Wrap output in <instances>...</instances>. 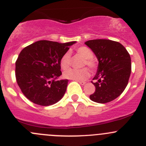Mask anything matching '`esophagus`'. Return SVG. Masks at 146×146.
Instances as JSON below:
<instances>
[{
  "label": "esophagus",
  "instance_id": "34e87169",
  "mask_svg": "<svg viewBox=\"0 0 146 146\" xmlns=\"http://www.w3.org/2000/svg\"><path fill=\"white\" fill-rule=\"evenodd\" d=\"M77 82H78L79 83H80V85H84L85 83H86V82H84V81H80V80H78Z\"/></svg>",
  "mask_w": 146,
  "mask_h": 146
}]
</instances>
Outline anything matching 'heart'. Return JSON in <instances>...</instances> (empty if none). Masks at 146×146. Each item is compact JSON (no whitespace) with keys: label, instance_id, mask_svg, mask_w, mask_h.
Here are the masks:
<instances>
[{"label":"heart","instance_id":"b5f03b06","mask_svg":"<svg viewBox=\"0 0 146 146\" xmlns=\"http://www.w3.org/2000/svg\"><path fill=\"white\" fill-rule=\"evenodd\" d=\"M76 52L78 55L85 58L82 63V66H88L91 69H94L96 67V63L93 59L94 54L92 50L86 46H80L76 49ZM71 64V57L70 53L69 51L66 52L62 56L60 61L61 67L64 70L68 68ZM89 70L86 68L82 69H68L64 73V77L65 78L75 80H86L90 77Z\"/></svg>","mask_w":146,"mask_h":146}]
</instances>
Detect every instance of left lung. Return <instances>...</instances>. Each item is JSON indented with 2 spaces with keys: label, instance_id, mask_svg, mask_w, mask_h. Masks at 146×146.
<instances>
[{
  "label": "left lung",
  "instance_id": "1",
  "mask_svg": "<svg viewBox=\"0 0 146 146\" xmlns=\"http://www.w3.org/2000/svg\"><path fill=\"white\" fill-rule=\"evenodd\" d=\"M98 60L92 82L95 91L90 99L98 103L114 100L127 86L131 71V56L120 43L110 39H93L85 42Z\"/></svg>",
  "mask_w": 146,
  "mask_h": 146
}]
</instances>
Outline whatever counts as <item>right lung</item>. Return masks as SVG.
<instances>
[{
  "label": "right lung",
  "mask_w": 146,
  "mask_h": 146,
  "mask_svg": "<svg viewBox=\"0 0 146 146\" xmlns=\"http://www.w3.org/2000/svg\"><path fill=\"white\" fill-rule=\"evenodd\" d=\"M76 43L41 40L22 50L15 63V77L29 100L49 106L61 100L68 80H56L61 75L60 61L69 46Z\"/></svg>",
  "instance_id": "right-lung-1"
}]
</instances>
